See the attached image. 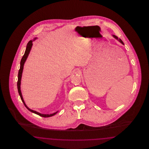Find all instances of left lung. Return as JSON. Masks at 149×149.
<instances>
[{"mask_svg":"<svg viewBox=\"0 0 149 149\" xmlns=\"http://www.w3.org/2000/svg\"><path fill=\"white\" fill-rule=\"evenodd\" d=\"M112 36H113V37L114 38H116V40H118V41H119V42H120L121 43H122V44H123V45H124V43H123V41H122V40H120V38H119V39H118V37H117V36H115V35H112Z\"/></svg>","mask_w":149,"mask_h":149,"instance_id":"obj_1","label":"left lung"}]
</instances>
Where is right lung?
Here are the masks:
<instances>
[{
    "label": "right lung",
    "mask_w": 149,
    "mask_h": 149,
    "mask_svg": "<svg viewBox=\"0 0 149 149\" xmlns=\"http://www.w3.org/2000/svg\"><path fill=\"white\" fill-rule=\"evenodd\" d=\"M35 40L36 38H35L34 40H33V41H35ZM33 41L31 40L27 43V47H26V51H25L24 54V55L23 56L22 58L21 63H20V69H19V71H18V81H17L18 91L20 97H21V99L22 101L23 102L24 105L29 109V111H31V112H33L34 113L36 114H38V115H39V116H40L41 117H51L52 116H54L55 114L57 113V112H55V113H54L50 114H41L39 113V112H36L35 111L32 110V109H29V107L26 106V103H24V101L23 100V98L22 97V95L21 91V81L22 75V72H23V66H24V64L25 63V62H26V60H27V58L28 57L29 54V52H30V51L31 50V48H32V45H33L32 44Z\"/></svg>",
    "instance_id": "obj_1"
}]
</instances>
